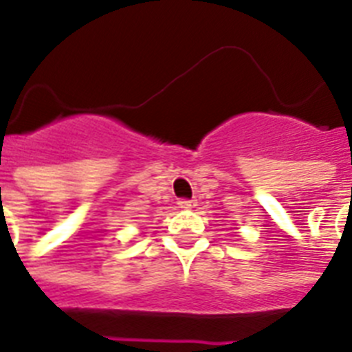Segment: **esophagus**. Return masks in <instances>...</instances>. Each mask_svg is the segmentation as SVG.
<instances>
[{
  "instance_id": "34e87169",
  "label": "esophagus",
  "mask_w": 352,
  "mask_h": 352,
  "mask_svg": "<svg viewBox=\"0 0 352 352\" xmlns=\"http://www.w3.org/2000/svg\"><path fill=\"white\" fill-rule=\"evenodd\" d=\"M179 206H181V208H192L193 201H190V199H181V201H179Z\"/></svg>"
}]
</instances>
